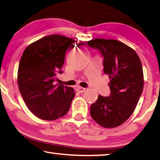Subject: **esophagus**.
Wrapping results in <instances>:
<instances>
[{
	"mask_svg": "<svg viewBox=\"0 0 160 160\" xmlns=\"http://www.w3.org/2000/svg\"><path fill=\"white\" fill-rule=\"evenodd\" d=\"M77 91L78 92V93H83V92L86 91V88L83 87H78L77 88Z\"/></svg>",
	"mask_w": 160,
	"mask_h": 160,
	"instance_id": "1",
	"label": "esophagus"
}]
</instances>
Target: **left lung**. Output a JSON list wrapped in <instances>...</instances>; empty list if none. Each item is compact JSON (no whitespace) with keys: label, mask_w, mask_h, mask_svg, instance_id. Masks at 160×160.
<instances>
[{"label":"left lung","mask_w":160,"mask_h":160,"mask_svg":"<svg viewBox=\"0 0 160 160\" xmlns=\"http://www.w3.org/2000/svg\"><path fill=\"white\" fill-rule=\"evenodd\" d=\"M87 44L99 50L104 58L103 70L110 77L111 91L109 97L99 95L91 106V116L102 127H117L133 114L142 94L144 78L141 60L133 48L114 39L96 38Z\"/></svg>","instance_id":"8db88e82"}]
</instances>
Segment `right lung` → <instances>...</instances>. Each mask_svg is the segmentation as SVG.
Returning <instances> with one entry per match:
<instances>
[{
	"label": "right lung",
	"mask_w": 160,
	"mask_h": 160,
	"mask_svg": "<svg viewBox=\"0 0 160 160\" xmlns=\"http://www.w3.org/2000/svg\"><path fill=\"white\" fill-rule=\"evenodd\" d=\"M75 40L66 36H47L29 45L19 61L18 83L27 108L38 118L57 119L69 111L74 90L56 83L67 50Z\"/></svg>",
	"instance_id": "add662e5"
}]
</instances>
